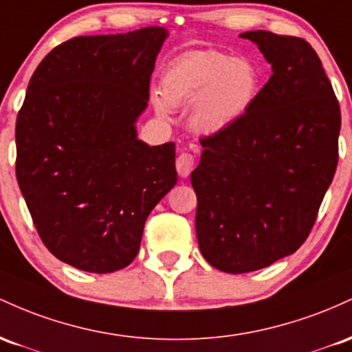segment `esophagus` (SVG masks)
<instances>
[{"instance_id":"1","label":"esophagus","mask_w":352,"mask_h":352,"mask_svg":"<svg viewBox=\"0 0 352 352\" xmlns=\"http://www.w3.org/2000/svg\"><path fill=\"white\" fill-rule=\"evenodd\" d=\"M195 164H196L195 155H191L189 151H183L176 157V169L181 177H188L191 175V171L195 169Z\"/></svg>"}]
</instances>
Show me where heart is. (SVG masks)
<instances>
[{"label": "heart", "instance_id": "obj_1", "mask_svg": "<svg viewBox=\"0 0 352 352\" xmlns=\"http://www.w3.org/2000/svg\"><path fill=\"white\" fill-rule=\"evenodd\" d=\"M259 91V76L246 58H228L209 50L183 53L173 59L161 78L156 109L191 102L189 121L196 131L216 134L246 114Z\"/></svg>", "mask_w": 352, "mask_h": 352}]
</instances>
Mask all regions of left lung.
<instances>
[{
  "mask_svg": "<svg viewBox=\"0 0 352 352\" xmlns=\"http://www.w3.org/2000/svg\"><path fill=\"white\" fill-rule=\"evenodd\" d=\"M272 65L251 108L201 136L191 173L204 259L241 274L293 254L309 236L339 160L341 109L316 51L302 38L241 34Z\"/></svg>",
  "mask_w": 352,
  "mask_h": 352,
  "instance_id": "8db88e82",
  "label": "left lung"
}]
</instances>
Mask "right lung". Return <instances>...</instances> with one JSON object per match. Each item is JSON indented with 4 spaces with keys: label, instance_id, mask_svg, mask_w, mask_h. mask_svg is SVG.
Segmentation results:
<instances>
[{
    "label": "right lung",
    "instance_id": "1",
    "mask_svg": "<svg viewBox=\"0 0 352 352\" xmlns=\"http://www.w3.org/2000/svg\"><path fill=\"white\" fill-rule=\"evenodd\" d=\"M164 28L78 36L46 54L16 118V179L59 261L113 272L136 258L149 212L176 184L175 143L136 138Z\"/></svg>",
    "mask_w": 352,
    "mask_h": 352
}]
</instances>
